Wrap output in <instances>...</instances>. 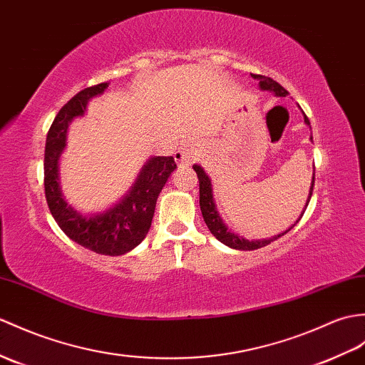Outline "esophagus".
I'll return each instance as SVG.
<instances>
[{"label": "esophagus", "mask_w": 365, "mask_h": 365, "mask_svg": "<svg viewBox=\"0 0 365 365\" xmlns=\"http://www.w3.org/2000/svg\"><path fill=\"white\" fill-rule=\"evenodd\" d=\"M174 157H175V162L179 165H190L194 162V160H196L197 154H196V150H194L192 144L190 141H185L179 148V150L175 152Z\"/></svg>", "instance_id": "esophagus-1"}]
</instances>
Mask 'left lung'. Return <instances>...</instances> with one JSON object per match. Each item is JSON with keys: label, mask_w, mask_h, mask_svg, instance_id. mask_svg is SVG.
Returning <instances> with one entry per match:
<instances>
[{"label": "left lung", "mask_w": 365, "mask_h": 365, "mask_svg": "<svg viewBox=\"0 0 365 365\" xmlns=\"http://www.w3.org/2000/svg\"><path fill=\"white\" fill-rule=\"evenodd\" d=\"M253 79H257L259 82V88L261 90H267V91H272L275 96H287L289 93H287V90H284L282 86H279L278 82H275L274 79L270 78H266V76H259V74H252ZM304 123H307L309 125V120L308 116L304 115ZM312 140V137H311ZM194 171H196L197 174V179H199V203H200V210H202V216H203V221H205L207 227L210 228V232L213 233L216 236V240L221 241L222 244L228 245V247L232 249H236V250H257V249H261V247H266L267 244L274 242L275 240L282 238L283 235H286L287 232L291 230V228L295 225H292L289 230H286L283 233H279L277 236H272V238H267V240H257V241H249V240H244L242 236H238L235 235L232 230H228V227L224 224V221L221 219V216H219L217 210H216V203H215V199H213V188H211V180L210 177L205 174V171H203V168L199 166V165H194ZM314 175L312 174V182H311V188H309V196H308V200H307V205L309 203V199L312 196V190H314ZM303 208V213H304ZM303 213L300 215V217L303 216ZM299 217V221H300ZM297 221V222H299Z\"/></svg>", "instance_id": "left-lung-1"}]
</instances>
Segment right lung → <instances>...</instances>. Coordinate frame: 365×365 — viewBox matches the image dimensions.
<instances>
[{"instance_id": "right-lung-1", "label": "right lung", "mask_w": 365, "mask_h": 365, "mask_svg": "<svg viewBox=\"0 0 365 365\" xmlns=\"http://www.w3.org/2000/svg\"><path fill=\"white\" fill-rule=\"evenodd\" d=\"M108 82L83 88L58 110L45 148V196L51 215L68 238L99 255L120 257L146 238L158 194L177 168L173 157L149 158L125 196L103 213L82 215L63 197L58 185V158L65 149L68 125L83 116L91 98L103 95Z\"/></svg>"}]
</instances>
